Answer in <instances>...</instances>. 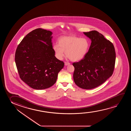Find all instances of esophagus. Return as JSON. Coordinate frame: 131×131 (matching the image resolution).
Here are the masks:
<instances>
[{"label":"esophagus","mask_w":131,"mask_h":131,"mask_svg":"<svg viewBox=\"0 0 131 131\" xmlns=\"http://www.w3.org/2000/svg\"><path fill=\"white\" fill-rule=\"evenodd\" d=\"M64 63L65 66H67V65H69L70 64V63H68V62H65Z\"/></svg>","instance_id":"obj_1"}]
</instances>
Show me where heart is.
Here are the masks:
<instances>
[{"label":"heart","instance_id":"b5f03b06","mask_svg":"<svg viewBox=\"0 0 131 131\" xmlns=\"http://www.w3.org/2000/svg\"><path fill=\"white\" fill-rule=\"evenodd\" d=\"M90 44L87 38L76 36L63 37L59 40V45L54 44L53 48L58 59H62L65 52L68 57L72 61L82 59L88 53Z\"/></svg>","mask_w":131,"mask_h":131}]
</instances>
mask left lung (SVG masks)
<instances>
[{
	"mask_svg": "<svg viewBox=\"0 0 131 131\" xmlns=\"http://www.w3.org/2000/svg\"><path fill=\"white\" fill-rule=\"evenodd\" d=\"M83 33L91 43L86 56L72 63L73 80L80 88L90 90L100 85L112 75L116 54L113 44L97 31Z\"/></svg>",
	"mask_w": 131,
	"mask_h": 131,
	"instance_id": "8db88e82",
	"label": "left lung"
}]
</instances>
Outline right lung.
<instances>
[{
	"label": "right lung",
	"mask_w": 131,
	"mask_h": 131,
	"mask_svg": "<svg viewBox=\"0 0 131 131\" xmlns=\"http://www.w3.org/2000/svg\"><path fill=\"white\" fill-rule=\"evenodd\" d=\"M52 34L50 31L35 29L16 48L15 60L20 77L34 89L44 90L54 85L64 65L54 56Z\"/></svg>",
	"instance_id": "1"
}]
</instances>
